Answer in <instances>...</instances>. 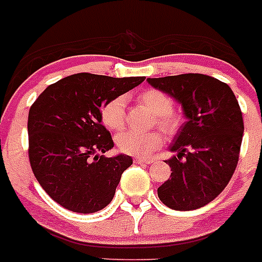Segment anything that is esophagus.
<instances>
[{
  "mask_svg": "<svg viewBox=\"0 0 262 262\" xmlns=\"http://www.w3.org/2000/svg\"><path fill=\"white\" fill-rule=\"evenodd\" d=\"M134 163H137V164H151L152 160H151V159H145V158H136L134 159Z\"/></svg>",
  "mask_w": 262,
  "mask_h": 262,
  "instance_id": "1",
  "label": "esophagus"
}]
</instances>
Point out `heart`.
Listing matches in <instances>:
<instances>
[{
	"label": "heart",
	"instance_id": "heart-1",
	"mask_svg": "<svg viewBox=\"0 0 262 262\" xmlns=\"http://www.w3.org/2000/svg\"><path fill=\"white\" fill-rule=\"evenodd\" d=\"M138 101L156 115L158 124L172 133L177 128V117L172 114L173 99L158 89H146L138 95ZM125 95H117L104 103L101 110V120L110 130H120L125 124ZM116 145L124 154L134 156H147L163 145V134L158 130L138 133L133 130L121 132L116 136Z\"/></svg>",
	"mask_w": 262,
	"mask_h": 262
}]
</instances>
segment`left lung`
<instances>
[{
  "mask_svg": "<svg viewBox=\"0 0 262 262\" xmlns=\"http://www.w3.org/2000/svg\"><path fill=\"white\" fill-rule=\"evenodd\" d=\"M147 82L178 102L186 117L169 146L172 174L159 199L176 211L202 208L221 194L238 164L244 132L238 101L229 85L202 73Z\"/></svg>",
  "mask_w": 262,
  "mask_h": 262,
  "instance_id": "1",
  "label": "left lung"
}]
</instances>
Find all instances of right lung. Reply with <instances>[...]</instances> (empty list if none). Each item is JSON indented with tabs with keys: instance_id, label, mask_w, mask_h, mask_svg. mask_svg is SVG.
I'll return each mask as SVG.
<instances>
[{
	"instance_id": "1",
	"label": "right lung",
	"mask_w": 262,
	"mask_h": 262,
	"mask_svg": "<svg viewBox=\"0 0 262 262\" xmlns=\"http://www.w3.org/2000/svg\"><path fill=\"white\" fill-rule=\"evenodd\" d=\"M146 77L116 79L76 73L49 85L28 114L29 161L49 196L77 213L101 211L114 199L133 159L103 155L114 147L102 125L101 110Z\"/></svg>"
}]
</instances>
